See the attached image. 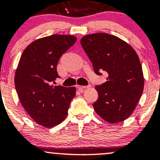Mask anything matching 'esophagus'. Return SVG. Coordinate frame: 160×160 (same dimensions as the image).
<instances>
[{
  "instance_id": "34e87169",
  "label": "esophagus",
  "mask_w": 160,
  "mask_h": 160,
  "mask_svg": "<svg viewBox=\"0 0 160 160\" xmlns=\"http://www.w3.org/2000/svg\"><path fill=\"white\" fill-rule=\"evenodd\" d=\"M90 87V86H77V88L79 89L80 91H82L83 90V89H88V88Z\"/></svg>"
}]
</instances>
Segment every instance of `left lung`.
<instances>
[{
  "label": "left lung",
  "mask_w": 160,
  "mask_h": 160,
  "mask_svg": "<svg viewBox=\"0 0 160 160\" xmlns=\"http://www.w3.org/2000/svg\"><path fill=\"white\" fill-rule=\"evenodd\" d=\"M80 43L95 74H108L107 81L95 87L98 93L93 104L95 112L110 123L126 120L144 90L142 66L136 52L124 40L106 33L87 34Z\"/></svg>",
  "instance_id": "left-lung-1"
}]
</instances>
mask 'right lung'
Wrapping results in <instances>:
<instances>
[{
	"label": "right lung",
	"instance_id": "1",
	"mask_svg": "<svg viewBox=\"0 0 160 160\" xmlns=\"http://www.w3.org/2000/svg\"><path fill=\"white\" fill-rule=\"evenodd\" d=\"M76 40V37L63 34L40 38L20 58L14 78L16 92L28 115L43 127H54L65 120L76 94L74 86L51 85L59 78L56 67L60 57Z\"/></svg>",
	"mask_w": 160,
	"mask_h": 160
}]
</instances>
